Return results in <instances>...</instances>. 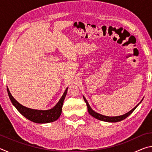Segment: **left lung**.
Instances as JSON below:
<instances>
[{"label": "left lung", "instance_id": "left-lung-1", "mask_svg": "<svg viewBox=\"0 0 152 152\" xmlns=\"http://www.w3.org/2000/svg\"><path fill=\"white\" fill-rule=\"evenodd\" d=\"M84 98V100L85 102L86 103V106L87 108H88V111L89 113V114L92 116L93 117H94L95 119H99V120H101L102 121H106V122H109V123H115V122H119L121 121H122L123 119H125V118H127L129 115H130L133 112V110H134L137 107V106L139 104H140L141 101H143V99L141 100V102L139 103L137 105H136V106L133 108V109H132L130 110V111H129L128 113H125V114L123 115H120V116H117V117H109V116H105V115H102L101 114H99V113H98L96 112H95L94 110L92 109V108L90 106L88 101H87V100L86 99V98L83 96Z\"/></svg>", "mask_w": 152, "mask_h": 152}]
</instances>
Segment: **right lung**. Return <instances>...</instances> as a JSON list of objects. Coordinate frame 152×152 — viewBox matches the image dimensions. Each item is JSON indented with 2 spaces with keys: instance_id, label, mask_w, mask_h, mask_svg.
Returning <instances> with one entry per match:
<instances>
[{
  "instance_id": "1",
  "label": "right lung",
  "mask_w": 152,
  "mask_h": 152,
  "mask_svg": "<svg viewBox=\"0 0 152 152\" xmlns=\"http://www.w3.org/2000/svg\"><path fill=\"white\" fill-rule=\"evenodd\" d=\"M7 88L9 99L11 100L12 104L14 105L15 107L23 116H24L26 119H29L31 121L36 123H48L55 121L60 117L64 101L67 94L68 87L66 89L65 92H64L62 96L61 97L58 103L53 108L48 110L32 109L24 107L23 105L20 104L19 102H17L15 99V98L12 96L11 93L10 92L8 87L7 86Z\"/></svg>"
}]
</instances>
